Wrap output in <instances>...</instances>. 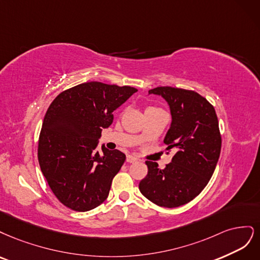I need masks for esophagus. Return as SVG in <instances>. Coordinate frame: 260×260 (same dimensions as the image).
<instances>
[{"mask_svg": "<svg viewBox=\"0 0 260 260\" xmlns=\"http://www.w3.org/2000/svg\"><path fill=\"white\" fill-rule=\"evenodd\" d=\"M138 161V158L134 155H127L126 156V162L127 163H136Z\"/></svg>", "mask_w": 260, "mask_h": 260, "instance_id": "34e87169", "label": "esophagus"}]
</instances>
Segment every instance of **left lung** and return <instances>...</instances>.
I'll return each instance as SVG.
<instances>
[{
  "label": "left lung",
  "mask_w": 260,
  "mask_h": 260,
  "mask_svg": "<svg viewBox=\"0 0 260 260\" xmlns=\"http://www.w3.org/2000/svg\"><path fill=\"white\" fill-rule=\"evenodd\" d=\"M149 94L162 96L170 105L172 124L164 144L176 153L163 170L146 161L148 174L139 190L158 206L178 207L198 197L213 176L221 149L218 119L213 105L194 90L160 86Z\"/></svg>",
  "instance_id": "8db88e82"
}]
</instances>
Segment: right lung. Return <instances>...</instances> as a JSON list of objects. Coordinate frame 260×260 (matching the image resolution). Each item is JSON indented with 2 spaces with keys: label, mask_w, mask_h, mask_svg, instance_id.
I'll return each instance as SVG.
<instances>
[{
  "label": "right lung",
  "mask_w": 260,
  "mask_h": 260,
  "mask_svg": "<svg viewBox=\"0 0 260 260\" xmlns=\"http://www.w3.org/2000/svg\"><path fill=\"white\" fill-rule=\"evenodd\" d=\"M137 89L102 82L66 89L49 105L39 137L41 171L60 202L75 212H87L108 198L125 154L96 147L113 111Z\"/></svg>",
  "instance_id": "obj_1"
}]
</instances>
